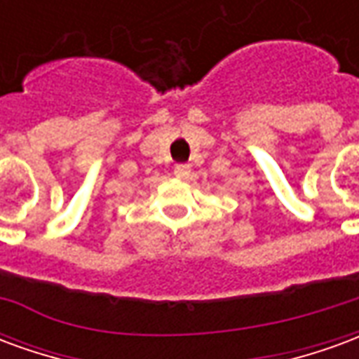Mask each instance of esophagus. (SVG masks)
Returning a JSON list of instances; mask_svg holds the SVG:
<instances>
[{"mask_svg":"<svg viewBox=\"0 0 359 359\" xmlns=\"http://www.w3.org/2000/svg\"><path fill=\"white\" fill-rule=\"evenodd\" d=\"M192 171V167L188 163H180V165H175V175L179 177V179H187L188 175Z\"/></svg>","mask_w":359,"mask_h":359,"instance_id":"esophagus-1","label":"esophagus"}]
</instances>
